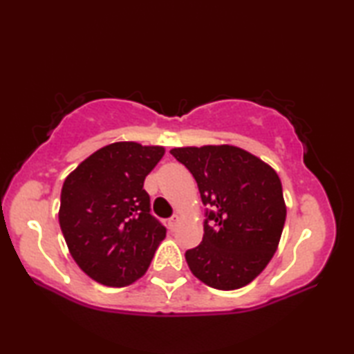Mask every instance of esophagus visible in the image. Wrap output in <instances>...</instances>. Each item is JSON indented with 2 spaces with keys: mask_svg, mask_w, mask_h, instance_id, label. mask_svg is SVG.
<instances>
[{
  "mask_svg": "<svg viewBox=\"0 0 354 354\" xmlns=\"http://www.w3.org/2000/svg\"><path fill=\"white\" fill-rule=\"evenodd\" d=\"M179 221H181V218H179V215H173V217L169 218V227H170V231H175V230H176L178 225H179Z\"/></svg>",
  "mask_w": 354,
  "mask_h": 354,
  "instance_id": "esophagus-1",
  "label": "esophagus"
}]
</instances>
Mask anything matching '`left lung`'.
I'll use <instances>...</instances> for the list:
<instances>
[{"instance_id": "obj_1", "label": "left lung", "mask_w": 354, "mask_h": 354, "mask_svg": "<svg viewBox=\"0 0 354 354\" xmlns=\"http://www.w3.org/2000/svg\"><path fill=\"white\" fill-rule=\"evenodd\" d=\"M198 184L206 207L205 234L185 251L192 273L218 290L251 283L277 251L286 221L281 179L270 165L242 148H173Z\"/></svg>"}]
</instances>
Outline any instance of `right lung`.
<instances>
[{
  "mask_svg": "<svg viewBox=\"0 0 354 354\" xmlns=\"http://www.w3.org/2000/svg\"><path fill=\"white\" fill-rule=\"evenodd\" d=\"M162 147L117 142L95 151L65 179L59 225L70 254L100 284L124 287L145 274L165 226L149 211L143 181Z\"/></svg>",
  "mask_w": 354,
  "mask_h": 354,
  "instance_id": "obj_1",
  "label": "right lung"
}]
</instances>
